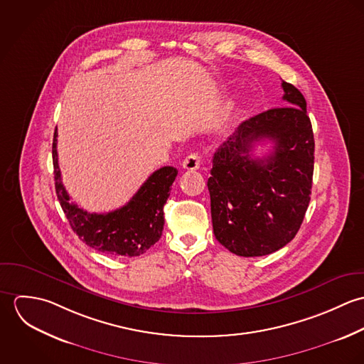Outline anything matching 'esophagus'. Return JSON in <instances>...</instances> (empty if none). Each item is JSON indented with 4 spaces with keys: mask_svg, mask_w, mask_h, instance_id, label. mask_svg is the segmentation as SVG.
I'll return each instance as SVG.
<instances>
[{
    "mask_svg": "<svg viewBox=\"0 0 364 364\" xmlns=\"http://www.w3.org/2000/svg\"><path fill=\"white\" fill-rule=\"evenodd\" d=\"M182 166H183L185 169H188V171H196V169H199V166H200V156H199V154H196V153L186 156V158L183 159V162H182Z\"/></svg>",
    "mask_w": 364,
    "mask_h": 364,
    "instance_id": "esophagus-1",
    "label": "esophagus"
}]
</instances>
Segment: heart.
Here are the masks:
<instances>
[{
	"label": "heart",
	"instance_id": "b5f03b06",
	"mask_svg": "<svg viewBox=\"0 0 364 364\" xmlns=\"http://www.w3.org/2000/svg\"><path fill=\"white\" fill-rule=\"evenodd\" d=\"M237 105H238L237 100H230V101L227 102V105H225V107H224V114H225V116L231 114V113L237 109Z\"/></svg>",
	"mask_w": 364,
	"mask_h": 364
}]
</instances>
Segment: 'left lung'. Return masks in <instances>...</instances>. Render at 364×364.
<instances>
[{"instance_id":"1","label":"left lung","mask_w":364,"mask_h":364,"mask_svg":"<svg viewBox=\"0 0 364 364\" xmlns=\"http://www.w3.org/2000/svg\"><path fill=\"white\" fill-rule=\"evenodd\" d=\"M286 106L242 122L213 156L208 181L213 231L238 257H263L300 230L311 195L314 133L303 94L282 81ZM275 146L254 159L255 142Z\"/></svg>"}]
</instances>
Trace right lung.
<instances>
[{
  "label": "right lung",
  "mask_w": 364,
  "mask_h": 364,
  "mask_svg": "<svg viewBox=\"0 0 364 364\" xmlns=\"http://www.w3.org/2000/svg\"><path fill=\"white\" fill-rule=\"evenodd\" d=\"M53 166L57 199L73 231L88 247L112 257L133 258L150 250L162 235L164 205L178 175L176 168L162 166L153 172L123 208L109 213H88L70 203L61 182L57 158V127L53 139Z\"/></svg>",
  "instance_id": "add662e5"
}]
</instances>
